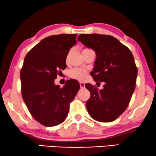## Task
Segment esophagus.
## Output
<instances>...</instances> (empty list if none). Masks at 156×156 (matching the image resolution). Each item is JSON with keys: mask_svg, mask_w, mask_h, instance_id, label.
Masks as SVG:
<instances>
[{"mask_svg": "<svg viewBox=\"0 0 156 156\" xmlns=\"http://www.w3.org/2000/svg\"><path fill=\"white\" fill-rule=\"evenodd\" d=\"M80 85L81 88H84V82H80Z\"/></svg>", "mask_w": 156, "mask_h": 156, "instance_id": "esophagus-1", "label": "esophagus"}]
</instances>
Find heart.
<instances>
[{
    "instance_id": "1",
    "label": "heart",
    "mask_w": 156,
    "mask_h": 156,
    "mask_svg": "<svg viewBox=\"0 0 156 156\" xmlns=\"http://www.w3.org/2000/svg\"><path fill=\"white\" fill-rule=\"evenodd\" d=\"M85 50V49H84ZM69 55H67L66 57V61L68 60ZM87 72L85 70V69H82V68H74L71 69L69 71V75L71 78L74 79V80H79V81H82V80H84L86 75H87Z\"/></svg>"
}]
</instances>
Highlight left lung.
<instances>
[{"instance_id": "obj_1", "label": "left lung", "mask_w": 156, "mask_h": 156, "mask_svg": "<svg viewBox=\"0 0 156 156\" xmlns=\"http://www.w3.org/2000/svg\"><path fill=\"white\" fill-rule=\"evenodd\" d=\"M77 40L95 52V66L90 74L97 83L104 82L101 90L85 84L90 92L86 103L88 113L98 122H113L126 110L135 89L137 68L133 55L111 35L82 34Z\"/></svg>"}]
</instances>
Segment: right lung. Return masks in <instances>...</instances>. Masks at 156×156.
I'll list each match as a JSON object with an SVG mask.
<instances>
[{"label": "right lung", "mask_w": 156, "mask_h": 156, "mask_svg": "<svg viewBox=\"0 0 156 156\" xmlns=\"http://www.w3.org/2000/svg\"><path fill=\"white\" fill-rule=\"evenodd\" d=\"M76 36L61 34L44 38L24 58L20 73L22 98L33 118L45 126L66 119L69 104L80 88L73 79L62 88L54 83L57 75L66 68V56Z\"/></svg>", "instance_id": "add662e5"}]
</instances>
